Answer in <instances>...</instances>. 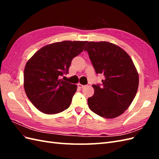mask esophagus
<instances>
[{
	"mask_svg": "<svg viewBox=\"0 0 159 159\" xmlns=\"http://www.w3.org/2000/svg\"><path fill=\"white\" fill-rule=\"evenodd\" d=\"M78 87H79L80 89H83L85 87V85H81V84H79V85H78Z\"/></svg>",
	"mask_w": 159,
	"mask_h": 159,
	"instance_id": "esophagus-1",
	"label": "esophagus"
}]
</instances>
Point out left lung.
I'll return each mask as SVG.
<instances>
[{
	"instance_id": "1",
	"label": "left lung",
	"mask_w": 159,
	"mask_h": 159,
	"mask_svg": "<svg viewBox=\"0 0 159 159\" xmlns=\"http://www.w3.org/2000/svg\"><path fill=\"white\" fill-rule=\"evenodd\" d=\"M85 50L102 85H93L94 94L87 100L89 109L100 117L120 116L133 102L139 86V74L133 60L120 47L107 42H89Z\"/></svg>"
}]
</instances>
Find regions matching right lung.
<instances>
[{"label": "right lung", "instance_id": "right-lung-1", "mask_svg": "<svg viewBox=\"0 0 159 159\" xmlns=\"http://www.w3.org/2000/svg\"><path fill=\"white\" fill-rule=\"evenodd\" d=\"M87 42L63 41L40 48L26 63L24 88L37 109L46 114L67 109L77 86L63 81L73 58L83 52Z\"/></svg>", "mask_w": 159, "mask_h": 159}]
</instances>
